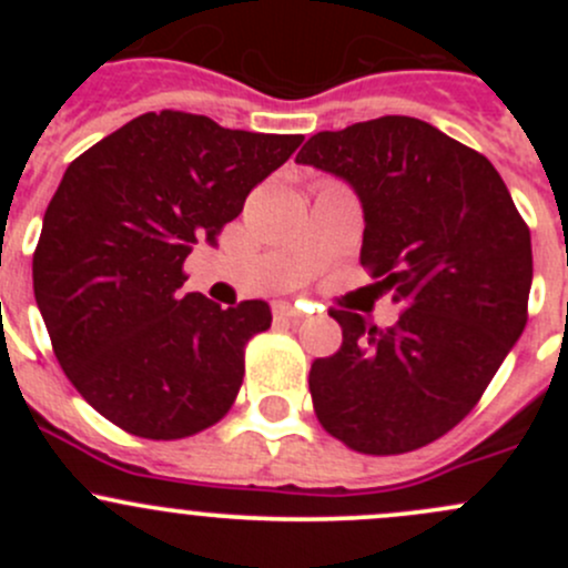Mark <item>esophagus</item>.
I'll use <instances>...</instances> for the list:
<instances>
[{"label":"esophagus","instance_id":"34e87169","mask_svg":"<svg viewBox=\"0 0 568 568\" xmlns=\"http://www.w3.org/2000/svg\"><path fill=\"white\" fill-rule=\"evenodd\" d=\"M305 313L300 311V307L288 305V302H280V305H274V318L277 321H300Z\"/></svg>","mask_w":568,"mask_h":568}]
</instances>
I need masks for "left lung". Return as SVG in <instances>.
<instances>
[{"label":"left lung","mask_w":568,"mask_h":568,"mask_svg":"<svg viewBox=\"0 0 568 568\" xmlns=\"http://www.w3.org/2000/svg\"><path fill=\"white\" fill-rule=\"evenodd\" d=\"M296 162L354 189L359 263L404 305L387 329L329 311L343 343L311 368L321 426L359 454L423 448L478 404L528 324V225L489 159L406 114L318 131Z\"/></svg>","instance_id":"obj_1"}]
</instances>
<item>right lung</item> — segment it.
I'll list each match as a JSON object with an SVG mask.
<instances>
[{
    "label": "right lung",
    "instance_id": "obj_1",
    "mask_svg": "<svg viewBox=\"0 0 568 568\" xmlns=\"http://www.w3.org/2000/svg\"><path fill=\"white\" fill-rule=\"evenodd\" d=\"M302 134L222 129L164 109L68 164L32 257L40 316L62 371L95 412L145 439L214 426L236 400L244 346L272 311L181 294L183 261L244 209Z\"/></svg>",
    "mask_w": 568,
    "mask_h": 568
}]
</instances>
